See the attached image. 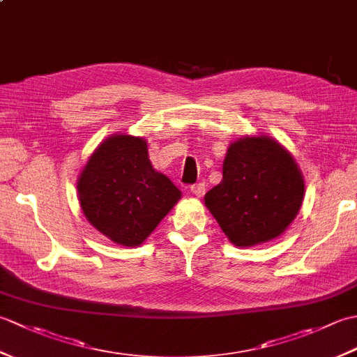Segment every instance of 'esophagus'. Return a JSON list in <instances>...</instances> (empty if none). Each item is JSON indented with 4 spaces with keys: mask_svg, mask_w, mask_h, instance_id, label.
Returning <instances> with one entry per match:
<instances>
[{
    "mask_svg": "<svg viewBox=\"0 0 357 357\" xmlns=\"http://www.w3.org/2000/svg\"><path fill=\"white\" fill-rule=\"evenodd\" d=\"M190 192H192L195 196H198V198H201V196H204V193H206V184H204V183L195 184V185L190 187Z\"/></svg>",
    "mask_w": 357,
    "mask_h": 357,
    "instance_id": "1",
    "label": "esophagus"
}]
</instances>
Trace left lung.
Instances as JSON below:
<instances>
[{
	"label": "left lung",
	"mask_w": 357,
	"mask_h": 357,
	"mask_svg": "<svg viewBox=\"0 0 357 357\" xmlns=\"http://www.w3.org/2000/svg\"><path fill=\"white\" fill-rule=\"evenodd\" d=\"M304 192V176L293 156L276 139L259 135L230 144L222 181L204 201L230 242L253 247L287 230Z\"/></svg>",
	"instance_id": "1"
}]
</instances>
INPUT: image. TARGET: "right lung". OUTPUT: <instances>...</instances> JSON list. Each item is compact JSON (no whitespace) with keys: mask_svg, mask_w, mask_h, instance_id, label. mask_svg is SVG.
I'll return each mask as SVG.
<instances>
[{"mask_svg":"<svg viewBox=\"0 0 357 357\" xmlns=\"http://www.w3.org/2000/svg\"><path fill=\"white\" fill-rule=\"evenodd\" d=\"M77 188L87 221L124 247L141 245L181 199L179 188L151 165L146 139L130 135L104 139Z\"/></svg>","mask_w":357,"mask_h":357,"instance_id":"add662e5","label":"right lung"}]
</instances>
